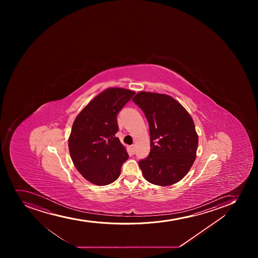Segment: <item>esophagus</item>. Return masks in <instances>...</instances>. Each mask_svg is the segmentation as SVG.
<instances>
[{
  "instance_id": "esophagus-1",
  "label": "esophagus",
  "mask_w": 258,
  "mask_h": 258,
  "mask_svg": "<svg viewBox=\"0 0 258 258\" xmlns=\"http://www.w3.org/2000/svg\"><path fill=\"white\" fill-rule=\"evenodd\" d=\"M131 149L133 154H135V152H136V145H132V146H131Z\"/></svg>"
}]
</instances>
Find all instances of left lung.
Instances as JSON below:
<instances>
[{
	"label": "left lung",
	"instance_id": "left-lung-1",
	"mask_svg": "<svg viewBox=\"0 0 258 258\" xmlns=\"http://www.w3.org/2000/svg\"><path fill=\"white\" fill-rule=\"evenodd\" d=\"M133 102L148 120L151 151L139 161L144 177L158 186L183 178L196 158L199 137L186 110L168 95L141 92Z\"/></svg>",
	"mask_w": 258,
	"mask_h": 258
}]
</instances>
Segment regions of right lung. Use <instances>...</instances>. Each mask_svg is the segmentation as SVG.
<instances>
[{"mask_svg":"<svg viewBox=\"0 0 258 258\" xmlns=\"http://www.w3.org/2000/svg\"><path fill=\"white\" fill-rule=\"evenodd\" d=\"M135 92L108 88L87 104L72 125L69 151L76 168L84 178L98 186L117 180L128 158L115 135L117 116Z\"/></svg>","mask_w":258,"mask_h":258,"instance_id":"obj_1","label":"right lung"}]
</instances>
